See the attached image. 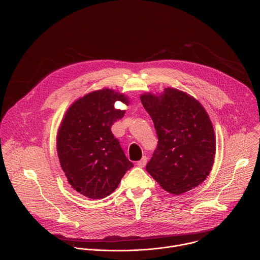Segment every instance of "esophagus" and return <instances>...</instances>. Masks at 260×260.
I'll list each match as a JSON object with an SVG mask.
<instances>
[{
	"label": "esophagus",
	"instance_id": "1",
	"mask_svg": "<svg viewBox=\"0 0 260 260\" xmlns=\"http://www.w3.org/2000/svg\"><path fill=\"white\" fill-rule=\"evenodd\" d=\"M146 162H147V157H146V156H143V157L141 158V160L137 161V166H138L139 168H144L145 165H146Z\"/></svg>",
	"mask_w": 260,
	"mask_h": 260
}]
</instances>
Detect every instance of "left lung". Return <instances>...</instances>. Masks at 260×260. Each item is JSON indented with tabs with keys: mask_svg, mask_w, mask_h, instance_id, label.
Returning a JSON list of instances; mask_svg holds the SVG:
<instances>
[{
	"mask_svg": "<svg viewBox=\"0 0 260 260\" xmlns=\"http://www.w3.org/2000/svg\"><path fill=\"white\" fill-rule=\"evenodd\" d=\"M140 99L158 137L147 172L175 196L199 186L210 174L216 153L214 127L204 106L173 87L145 92Z\"/></svg>",
	"mask_w": 260,
	"mask_h": 260,
	"instance_id": "8db88e82",
	"label": "left lung"
}]
</instances>
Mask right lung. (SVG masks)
<instances>
[{"label": "right lung", "instance_id": "right-lung-1", "mask_svg": "<svg viewBox=\"0 0 260 260\" xmlns=\"http://www.w3.org/2000/svg\"><path fill=\"white\" fill-rule=\"evenodd\" d=\"M117 101L129 104L127 95L111 88L88 92L68 108L57 129L60 167L71 187L88 199L110 196L134 167L111 132L124 115L114 107Z\"/></svg>", "mask_w": 260, "mask_h": 260}]
</instances>
